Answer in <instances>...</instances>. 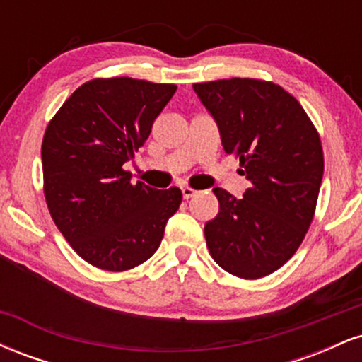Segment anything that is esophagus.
Instances as JSON below:
<instances>
[{"label": "esophagus", "instance_id": "esophagus-1", "mask_svg": "<svg viewBox=\"0 0 362 362\" xmlns=\"http://www.w3.org/2000/svg\"><path fill=\"white\" fill-rule=\"evenodd\" d=\"M195 194H197V192H195L194 189H190V187H182V195H184V199L194 197Z\"/></svg>", "mask_w": 362, "mask_h": 362}]
</instances>
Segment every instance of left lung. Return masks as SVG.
I'll use <instances>...</instances> for the list:
<instances>
[{
    "instance_id": "1",
    "label": "left lung",
    "mask_w": 362,
    "mask_h": 362,
    "mask_svg": "<svg viewBox=\"0 0 362 362\" xmlns=\"http://www.w3.org/2000/svg\"><path fill=\"white\" fill-rule=\"evenodd\" d=\"M192 88L252 184L243 199L213 189L219 213L204 226L207 248L236 277L269 276L294 255L313 219L323 177L317 129L274 83L233 78Z\"/></svg>"
}]
</instances>
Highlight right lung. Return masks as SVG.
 <instances>
[{"label": "right lung", "instance_id": "add662e5", "mask_svg": "<svg viewBox=\"0 0 362 362\" xmlns=\"http://www.w3.org/2000/svg\"><path fill=\"white\" fill-rule=\"evenodd\" d=\"M175 91V85L132 78L91 80L74 90L45 129L49 213L73 250L95 267L120 272L146 262L180 206V189L131 184L122 168Z\"/></svg>", "mask_w": 362, "mask_h": 362}]
</instances>
